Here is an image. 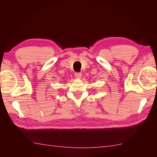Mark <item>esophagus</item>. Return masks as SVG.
<instances>
[{
	"instance_id": "34e87169",
	"label": "esophagus",
	"mask_w": 157,
	"mask_h": 157,
	"mask_svg": "<svg viewBox=\"0 0 157 157\" xmlns=\"http://www.w3.org/2000/svg\"><path fill=\"white\" fill-rule=\"evenodd\" d=\"M74 76L77 79H80L82 76V73L81 72H76L74 73Z\"/></svg>"
}]
</instances>
